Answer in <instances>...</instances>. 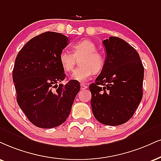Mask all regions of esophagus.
<instances>
[{
	"label": "esophagus",
	"mask_w": 161,
	"mask_h": 161,
	"mask_svg": "<svg viewBox=\"0 0 161 161\" xmlns=\"http://www.w3.org/2000/svg\"><path fill=\"white\" fill-rule=\"evenodd\" d=\"M88 88V86H86V85H85L84 84H80V89L82 90H86V89H87Z\"/></svg>",
	"instance_id": "1"
}]
</instances>
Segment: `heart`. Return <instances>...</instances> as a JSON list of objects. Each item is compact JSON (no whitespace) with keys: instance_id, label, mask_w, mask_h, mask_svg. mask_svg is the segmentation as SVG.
Listing matches in <instances>:
<instances>
[{"instance_id":"obj_1","label":"heart","mask_w":161,"mask_h":161,"mask_svg":"<svg viewBox=\"0 0 161 161\" xmlns=\"http://www.w3.org/2000/svg\"><path fill=\"white\" fill-rule=\"evenodd\" d=\"M96 45L89 39H84L71 45L72 53L66 51L60 53L59 61L63 70L70 72L74 69L78 59L80 66L73 71L72 80L84 82L90 78L93 72L98 73L104 65L102 53L96 51Z\"/></svg>"}]
</instances>
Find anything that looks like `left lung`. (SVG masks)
I'll return each instance as SVG.
<instances>
[{
  "label": "left lung",
  "instance_id": "left-lung-1",
  "mask_svg": "<svg viewBox=\"0 0 161 161\" xmlns=\"http://www.w3.org/2000/svg\"><path fill=\"white\" fill-rule=\"evenodd\" d=\"M103 44L107 56L96 83L90 85L91 107L99 122L120 125L141 102L144 67L137 51L122 39L110 36Z\"/></svg>",
  "mask_w": 161,
  "mask_h": 161
}]
</instances>
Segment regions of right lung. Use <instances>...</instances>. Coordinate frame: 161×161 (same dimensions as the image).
I'll use <instances>...</instances> for the list:
<instances>
[{"instance_id": "obj_1", "label": "right lung", "mask_w": 161, "mask_h": 161, "mask_svg": "<svg viewBox=\"0 0 161 161\" xmlns=\"http://www.w3.org/2000/svg\"><path fill=\"white\" fill-rule=\"evenodd\" d=\"M69 41L61 33H43L27 42L15 58L13 80L17 102L30 122L38 128L62 125L80 90V83L75 80L59 84L65 74L59 57Z\"/></svg>"}]
</instances>
